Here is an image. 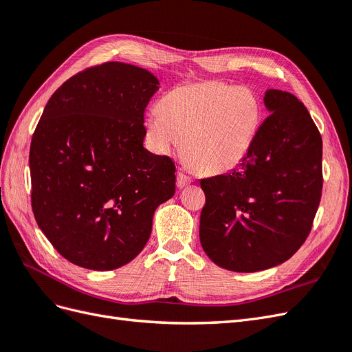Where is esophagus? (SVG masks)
<instances>
[{"mask_svg": "<svg viewBox=\"0 0 352 352\" xmlns=\"http://www.w3.org/2000/svg\"><path fill=\"white\" fill-rule=\"evenodd\" d=\"M190 182H192V179H190L189 176H186L185 173H177V182H176L177 188H185Z\"/></svg>", "mask_w": 352, "mask_h": 352, "instance_id": "1", "label": "esophagus"}]
</instances>
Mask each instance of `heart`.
<instances>
[{
  "instance_id": "heart-1",
  "label": "heart",
  "mask_w": 352,
  "mask_h": 352,
  "mask_svg": "<svg viewBox=\"0 0 352 352\" xmlns=\"http://www.w3.org/2000/svg\"><path fill=\"white\" fill-rule=\"evenodd\" d=\"M261 120L263 105L254 91L206 80L170 91L162 107L148 111L145 127L155 153H176L185 141L188 166L225 173L250 154Z\"/></svg>"
}]
</instances>
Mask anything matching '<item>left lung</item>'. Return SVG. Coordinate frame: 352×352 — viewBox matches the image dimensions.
Segmentation results:
<instances>
[{
  "label": "left lung",
  "instance_id": "8db88e82",
  "mask_svg": "<svg viewBox=\"0 0 352 352\" xmlns=\"http://www.w3.org/2000/svg\"><path fill=\"white\" fill-rule=\"evenodd\" d=\"M264 104L270 114L239 168L199 182L202 250L232 272L289 260L310 235L322 198V135L310 113L279 89L265 91Z\"/></svg>",
  "mask_w": 352,
  "mask_h": 352
}]
</instances>
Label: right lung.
Here are the masks:
<instances>
[{
	"label": "right lung",
	"instance_id": "1",
	"mask_svg": "<svg viewBox=\"0 0 352 352\" xmlns=\"http://www.w3.org/2000/svg\"><path fill=\"white\" fill-rule=\"evenodd\" d=\"M158 85L126 63L85 69L51 95L32 136V211L52 247L80 267L132 261L155 208L175 194L173 160L142 145Z\"/></svg>",
	"mask_w": 352,
	"mask_h": 352
}]
</instances>
